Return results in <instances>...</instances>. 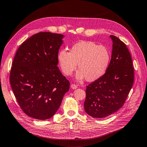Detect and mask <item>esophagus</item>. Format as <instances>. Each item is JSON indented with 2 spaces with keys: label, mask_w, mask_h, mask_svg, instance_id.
Listing matches in <instances>:
<instances>
[{
  "label": "esophagus",
  "mask_w": 147,
  "mask_h": 147,
  "mask_svg": "<svg viewBox=\"0 0 147 147\" xmlns=\"http://www.w3.org/2000/svg\"><path fill=\"white\" fill-rule=\"evenodd\" d=\"M70 86H71V88L74 89H74L77 88V86L75 84H71Z\"/></svg>",
  "instance_id": "1"
}]
</instances>
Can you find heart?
<instances>
[{"mask_svg": "<svg viewBox=\"0 0 147 147\" xmlns=\"http://www.w3.org/2000/svg\"><path fill=\"white\" fill-rule=\"evenodd\" d=\"M57 59L65 75L69 76L72 74L78 63L77 78H85L87 81L92 82L106 72L110 61V53L107 48L93 42H80L74 44L70 52L60 50Z\"/></svg>", "mask_w": 147, "mask_h": 147, "instance_id": "1", "label": "heart"}]
</instances>
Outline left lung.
<instances>
[{
	"instance_id": "1",
	"label": "left lung",
	"mask_w": 147,
	"mask_h": 147,
	"mask_svg": "<svg viewBox=\"0 0 147 147\" xmlns=\"http://www.w3.org/2000/svg\"><path fill=\"white\" fill-rule=\"evenodd\" d=\"M112 58L105 73L86 86L85 112L93 118H105L121 108L134 79L132 61L126 44L115 35Z\"/></svg>"
}]
</instances>
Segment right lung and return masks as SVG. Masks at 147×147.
Wrapping results in <instances>:
<instances>
[{
  "label": "right lung",
  "mask_w": 147,
  "mask_h": 147,
  "mask_svg": "<svg viewBox=\"0 0 147 147\" xmlns=\"http://www.w3.org/2000/svg\"><path fill=\"white\" fill-rule=\"evenodd\" d=\"M63 35L49 32L33 35L18 49L10 82L21 110L45 120L58 110L70 82L59 70L57 55Z\"/></svg>",
  "instance_id": "add662e5"
}]
</instances>
